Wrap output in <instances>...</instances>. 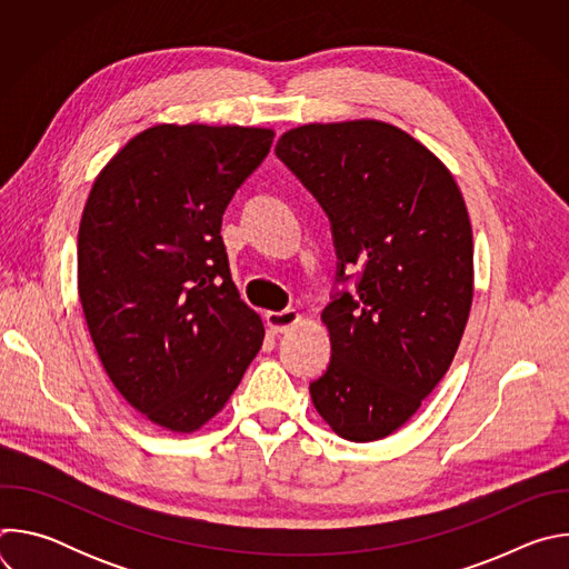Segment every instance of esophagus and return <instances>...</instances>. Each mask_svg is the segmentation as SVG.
<instances>
[{
  "label": "esophagus",
  "mask_w": 569,
  "mask_h": 569,
  "mask_svg": "<svg viewBox=\"0 0 569 569\" xmlns=\"http://www.w3.org/2000/svg\"><path fill=\"white\" fill-rule=\"evenodd\" d=\"M301 315L295 310V308H286V310H279V312H266V323L270 327L272 333H286L290 331L295 323H299Z\"/></svg>",
  "instance_id": "esophagus-1"
}]
</instances>
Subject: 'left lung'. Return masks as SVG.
I'll return each mask as SVG.
<instances>
[{"mask_svg": "<svg viewBox=\"0 0 569 569\" xmlns=\"http://www.w3.org/2000/svg\"><path fill=\"white\" fill-rule=\"evenodd\" d=\"M277 157L331 220L336 290L321 319L331 362L310 398L333 432L378 441L446 376L472 303V229L441 161L396 126L362 119L281 134Z\"/></svg>", "mask_w": 569, "mask_h": 569, "instance_id": "obj_1", "label": "left lung"}]
</instances>
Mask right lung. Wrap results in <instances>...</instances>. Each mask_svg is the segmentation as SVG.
Listing matches in <instances>:
<instances>
[{
    "mask_svg": "<svg viewBox=\"0 0 569 569\" xmlns=\"http://www.w3.org/2000/svg\"><path fill=\"white\" fill-rule=\"evenodd\" d=\"M272 139L268 128H148L99 173L80 218L78 297L101 365L171 432L213 419L263 345L220 227Z\"/></svg>",
    "mask_w": 569,
    "mask_h": 569,
    "instance_id": "add662e5",
    "label": "right lung"
}]
</instances>
